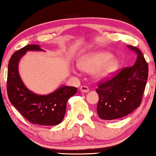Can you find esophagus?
<instances>
[{
    "instance_id": "34e87169",
    "label": "esophagus",
    "mask_w": 156,
    "mask_h": 156,
    "mask_svg": "<svg viewBox=\"0 0 156 156\" xmlns=\"http://www.w3.org/2000/svg\"><path fill=\"white\" fill-rule=\"evenodd\" d=\"M80 92H88L89 91V89L88 87H87V86H81L80 88Z\"/></svg>"
}]
</instances>
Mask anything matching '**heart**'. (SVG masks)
<instances>
[{"instance_id":"1","label":"heart","mask_w":156,"mask_h":156,"mask_svg":"<svg viewBox=\"0 0 156 156\" xmlns=\"http://www.w3.org/2000/svg\"><path fill=\"white\" fill-rule=\"evenodd\" d=\"M113 55L108 52H96L86 55L78 61L80 69L87 72L94 71V77L99 79L108 78L117 70L119 62L112 58Z\"/></svg>"}]
</instances>
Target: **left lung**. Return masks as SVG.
Here are the masks:
<instances>
[{
  "label": "left lung",
  "mask_w": 156,
  "mask_h": 156,
  "mask_svg": "<svg viewBox=\"0 0 156 156\" xmlns=\"http://www.w3.org/2000/svg\"><path fill=\"white\" fill-rule=\"evenodd\" d=\"M137 53L133 66L124 67L98 83V114L105 120H113L128 115L142 101L148 77V64L136 47L128 45Z\"/></svg>",
  "instance_id": "left-lung-1"
}]
</instances>
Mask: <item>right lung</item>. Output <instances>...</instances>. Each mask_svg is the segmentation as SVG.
Here are the masks:
<instances>
[{"instance_id":"obj_1","label":"right lung","mask_w":156,"mask_h":156,"mask_svg":"<svg viewBox=\"0 0 156 156\" xmlns=\"http://www.w3.org/2000/svg\"><path fill=\"white\" fill-rule=\"evenodd\" d=\"M28 51H42L37 44H28L11 56L7 74V94L9 101L28 122L43 126L58 125L63 120L67 101L77 93L74 87L62 86L56 91L39 95L23 83L18 73V62Z\"/></svg>"}]
</instances>
